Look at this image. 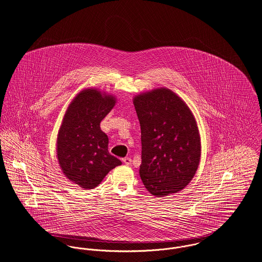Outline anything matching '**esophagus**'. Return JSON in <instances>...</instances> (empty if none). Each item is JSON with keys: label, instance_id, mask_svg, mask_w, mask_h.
Returning <instances> with one entry per match:
<instances>
[{"label": "esophagus", "instance_id": "obj_1", "mask_svg": "<svg viewBox=\"0 0 262 262\" xmlns=\"http://www.w3.org/2000/svg\"><path fill=\"white\" fill-rule=\"evenodd\" d=\"M123 162H124L126 165H130L131 162H132V159H131L130 157H125V158L123 159Z\"/></svg>", "mask_w": 262, "mask_h": 262}]
</instances>
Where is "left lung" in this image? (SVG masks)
I'll return each mask as SVG.
<instances>
[{"label": "left lung", "mask_w": 262, "mask_h": 262, "mask_svg": "<svg viewBox=\"0 0 262 262\" xmlns=\"http://www.w3.org/2000/svg\"><path fill=\"white\" fill-rule=\"evenodd\" d=\"M141 127L140 177L151 194L178 192L193 178L201 157L195 120L186 103L168 89L134 98Z\"/></svg>", "instance_id": "obj_1"}]
</instances>
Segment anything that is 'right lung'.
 I'll return each instance as SVG.
<instances>
[{"label": "right lung", "instance_id": "1", "mask_svg": "<svg viewBox=\"0 0 262 262\" xmlns=\"http://www.w3.org/2000/svg\"><path fill=\"white\" fill-rule=\"evenodd\" d=\"M115 105L112 96L94 89L79 93L64 115L57 137V157L66 177L82 188L100 185L122 162L108 151L101 121Z\"/></svg>", "mask_w": 262, "mask_h": 262}]
</instances>
